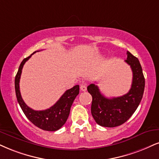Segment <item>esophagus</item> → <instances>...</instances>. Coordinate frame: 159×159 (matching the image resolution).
<instances>
[{
    "label": "esophagus",
    "mask_w": 159,
    "mask_h": 159,
    "mask_svg": "<svg viewBox=\"0 0 159 159\" xmlns=\"http://www.w3.org/2000/svg\"><path fill=\"white\" fill-rule=\"evenodd\" d=\"M80 90L82 91H85L87 90V87H86L85 85H80Z\"/></svg>",
    "instance_id": "34e87169"
}]
</instances>
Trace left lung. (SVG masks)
<instances>
[{"label":"left lung","instance_id":"1","mask_svg":"<svg viewBox=\"0 0 159 159\" xmlns=\"http://www.w3.org/2000/svg\"><path fill=\"white\" fill-rule=\"evenodd\" d=\"M125 61L133 71V81L130 91L118 97L107 98L102 94L95 84L88 86L92 96L91 114L98 125L102 127H114L124 124L134 114L142 100L145 80L139 60L129 52Z\"/></svg>","mask_w":159,"mask_h":159}]
</instances>
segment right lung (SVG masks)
Masks as SVG:
<instances>
[{"label":"right lung","mask_w":159,"mask_h":159,"mask_svg":"<svg viewBox=\"0 0 159 159\" xmlns=\"http://www.w3.org/2000/svg\"><path fill=\"white\" fill-rule=\"evenodd\" d=\"M35 52H34L28 57L25 58L19 66L15 80L17 99L25 116L35 126L43 130L56 131L61 128L67 121L70 113V107L76 96L79 94L80 86L76 85L70 89L67 90L53 106L44 111H34L27 106L21 97L19 83L23 65Z\"/></svg>","instance_id":"1"}]
</instances>
